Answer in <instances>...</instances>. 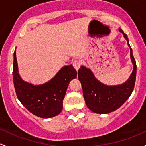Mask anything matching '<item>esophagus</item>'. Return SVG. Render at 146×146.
Instances as JSON below:
<instances>
[{
	"mask_svg": "<svg viewBox=\"0 0 146 146\" xmlns=\"http://www.w3.org/2000/svg\"><path fill=\"white\" fill-rule=\"evenodd\" d=\"M81 64H82V62H81L80 60H74L73 62V66L76 71H78L79 69L80 68Z\"/></svg>",
	"mask_w": 146,
	"mask_h": 146,
	"instance_id": "34e87169",
	"label": "esophagus"
}]
</instances>
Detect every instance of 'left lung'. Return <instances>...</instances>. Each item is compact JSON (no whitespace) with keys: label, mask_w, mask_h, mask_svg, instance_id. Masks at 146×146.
Instances as JSON below:
<instances>
[{"label":"left lung","mask_w":146,"mask_h":146,"mask_svg":"<svg viewBox=\"0 0 146 146\" xmlns=\"http://www.w3.org/2000/svg\"><path fill=\"white\" fill-rule=\"evenodd\" d=\"M124 35L130 48V57L133 65V72L127 82L116 86H107L99 82L90 69L82 66L78 71V79L83 89L86 104L90 110L98 114H108L117 110L129 98L134 88L136 76V63L127 34L119 29Z\"/></svg>","instance_id":"left-lung-1"}]
</instances>
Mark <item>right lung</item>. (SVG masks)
<instances>
[{
	"instance_id": "obj_1",
	"label": "right lung",
	"mask_w": 146,
	"mask_h": 146,
	"mask_svg": "<svg viewBox=\"0 0 146 146\" xmlns=\"http://www.w3.org/2000/svg\"><path fill=\"white\" fill-rule=\"evenodd\" d=\"M13 75L15 89L21 103L36 116L51 118L62 110L67 88L70 81L76 78L77 72L72 64L64 66L49 82L33 85L25 82L19 76L15 50Z\"/></svg>"
}]
</instances>
